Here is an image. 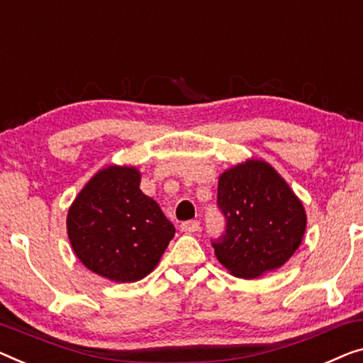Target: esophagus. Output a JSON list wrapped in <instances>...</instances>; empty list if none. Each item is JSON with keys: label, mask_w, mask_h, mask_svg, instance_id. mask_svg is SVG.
I'll return each mask as SVG.
<instances>
[{"label": "esophagus", "mask_w": 363, "mask_h": 363, "mask_svg": "<svg viewBox=\"0 0 363 363\" xmlns=\"http://www.w3.org/2000/svg\"><path fill=\"white\" fill-rule=\"evenodd\" d=\"M181 230L184 233H196V231L200 230V223L197 220H189V221H184L181 225Z\"/></svg>", "instance_id": "esophagus-1"}]
</instances>
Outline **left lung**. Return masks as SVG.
Returning a JSON list of instances; mask_svg holds the SVG:
<instances>
[{
  "label": "left lung",
  "mask_w": 363,
  "mask_h": 363,
  "mask_svg": "<svg viewBox=\"0 0 363 363\" xmlns=\"http://www.w3.org/2000/svg\"><path fill=\"white\" fill-rule=\"evenodd\" d=\"M225 233L215 256L235 277L256 279L282 267L301 245L306 213L289 184L266 161L250 160L218 179Z\"/></svg>",
  "instance_id": "obj_1"
}]
</instances>
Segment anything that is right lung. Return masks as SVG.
Masks as SVG:
<instances>
[{"instance_id": "add662e5", "label": "right lung", "mask_w": 363, "mask_h": 363, "mask_svg": "<svg viewBox=\"0 0 363 363\" xmlns=\"http://www.w3.org/2000/svg\"><path fill=\"white\" fill-rule=\"evenodd\" d=\"M67 230L78 259L113 282H137L158 266L174 225L140 191L137 167L109 166L74 199Z\"/></svg>"}]
</instances>
